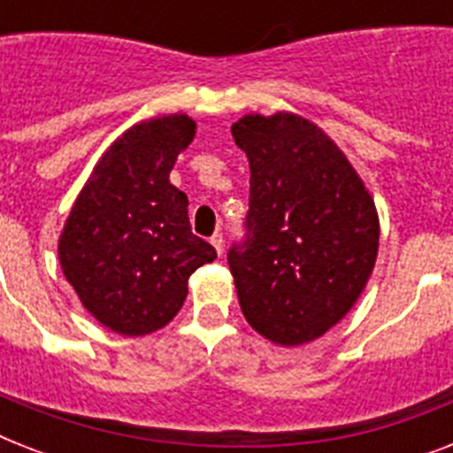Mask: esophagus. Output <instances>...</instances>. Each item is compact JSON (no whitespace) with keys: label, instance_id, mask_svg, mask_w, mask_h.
Here are the masks:
<instances>
[{"label":"esophagus","instance_id":"34e87169","mask_svg":"<svg viewBox=\"0 0 453 453\" xmlns=\"http://www.w3.org/2000/svg\"><path fill=\"white\" fill-rule=\"evenodd\" d=\"M209 242H211V247L213 249H216V254H223V234H220V233H216V234H213V237H211V240H209Z\"/></svg>","mask_w":453,"mask_h":453}]
</instances>
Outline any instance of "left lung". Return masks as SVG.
<instances>
[{
	"mask_svg": "<svg viewBox=\"0 0 453 453\" xmlns=\"http://www.w3.org/2000/svg\"><path fill=\"white\" fill-rule=\"evenodd\" d=\"M247 152V237L227 254L240 308L280 345L315 341L343 319L372 277L379 213L338 145L294 112L233 124Z\"/></svg>",
	"mask_w": 453,
	"mask_h": 453,
	"instance_id": "obj_1",
	"label": "left lung"
}]
</instances>
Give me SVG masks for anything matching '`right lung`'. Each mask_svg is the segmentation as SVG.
Masks as SVG:
<instances>
[{
    "instance_id": "1",
    "label": "right lung",
    "mask_w": 453,
    "mask_h": 453,
    "mask_svg": "<svg viewBox=\"0 0 453 453\" xmlns=\"http://www.w3.org/2000/svg\"><path fill=\"white\" fill-rule=\"evenodd\" d=\"M195 122L166 115L124 131L98 159L58 240L63 275L91 315L122 336H145L183 308L188 280L216 258L192 234L188 197L169 173Z\"/></svg>"
}]
</instances>
